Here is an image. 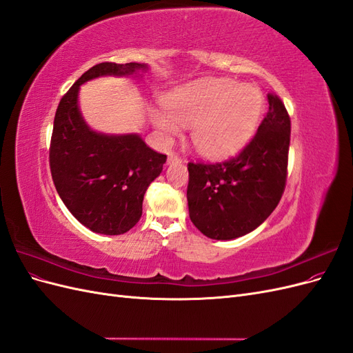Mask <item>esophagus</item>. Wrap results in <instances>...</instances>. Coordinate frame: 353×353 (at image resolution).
<instances>
[{"instance_id": "1", "label": "esophagus", "mask_w": 353, "mask_h": 353, "mask_svg": "<svg viewBox=\"0 0 353 353\" xmlns=\"http://www.w3.org/2000/svg\"><path fill=\"white\" fill-rule=\"evenodd\" d=\"M183 160H181V157L175 153H169L168 156V165H174V163H181Z\"/></svg>"}]
</instances>
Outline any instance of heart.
Masks as SVG:
<instances>
[{"instance_id":"b5f03b06","label":"heart","mask_w":353,"mask_h":353,"mask_svg":"<svg viewBox=\"0 0 353 353\" xmlns=\"http://www.w3.org/2000/svg\"><path fill=\"white\" fill-rule=\"evenodd\" d=\"M168 114L152 112L153 125L166 138L191 128V141L210 157L227 156L248 143L259 125L265 108L262 91L232 79H208L166 94Z\"/></svg>"}]
</instances>
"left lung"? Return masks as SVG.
<instances>
[{
  "label": "left lung",
  "mask_w": 353,
  "mask_h": 353,
  "mask_svg": "<svg viewBox=\"0 0 353 353\" xmlns=\"http://www.w3.org/2000/svg\"><path fill=\"white\" fill-rule=\"evenodd\" d=\"M270 109L252 141L222 163H188V212L213 240H232L258 228L280 203L287 179L290 117L268 94Z\"/></svg>",
  "instance_id": "left-lung-1"
}]
</instances>
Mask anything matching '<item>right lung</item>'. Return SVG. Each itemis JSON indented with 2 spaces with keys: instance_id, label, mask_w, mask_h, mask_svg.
<instances>
[{
  "instance_id": "right-lung-1",
  "label": "right lung",
  "mask_w": 353,
  "mask_h": 353,
  "mask_svg": "<svg viewBox=\"0 0 353 353\" xmlns=\"http://www.w3.org/2000/svg\"><path fill=\"white\" fill-rule=\"evenodd\" d=\"M144 63H100L63 95L54 116L50 168L60 199L83 227L105 236L130 231L143 215V199L166 156L138 134L91 130L79 110L81 85L100 77H141Z\"/></svg>"
}]
</instances>
